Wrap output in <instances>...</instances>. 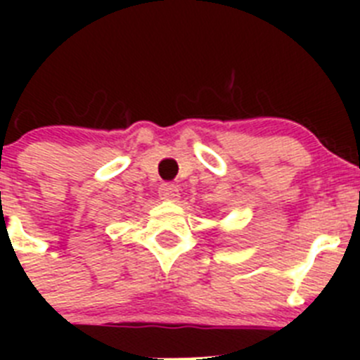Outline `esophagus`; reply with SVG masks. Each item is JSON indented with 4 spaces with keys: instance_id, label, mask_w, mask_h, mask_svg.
<instances>
[{
    "instance_id": "obj_1",
    "label": "esophagus",
    "mask_w": 360,
    "mask_h": 360,
    "mask_svg": "<svg viewBox=\"0 0 360 360\" xmlns=\"http://www.w3.org/2000/svg\"><path fill=\"white\" fill-rule=\"evenodd\" d=\"M158 196H160V200H165V202H174L178 198V187L174 184H162L158 187Z\"/></svg>"
}]
</instances>
